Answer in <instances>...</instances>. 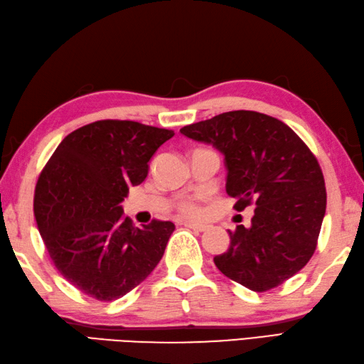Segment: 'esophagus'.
Returning <instances> with one entry per match:
<instances>
[{"mask_svg": "<svg viewBox=\"0 0 364 364\" xmlns=\"http://www.w3.org/2000/svg\"><path fill=\"white\" fill-rule=\"evenodd\" d=\"M184 226L193 229V230H197V232H203V230H207L208 226L207 224H202V223H193V221H186L184 223Z\"/></svg>", "mask_w": 364, "mask_h": 364, "instance_id": "1", "label": "esophagus"}]
</instances>
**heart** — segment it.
<instances>
[{"label":"heart","instance_id":"1","mask_svg":"<svg viewBox=\"0 0 364 364\" xmlns=\"http://www.w3.org/2000/svg\"><path fill=\"white\" fill-rule=\"evenodd\" d=\"M183 211H184V213L191 215V216H196V215H199L200 210L197 208L194 203H184V205H183Z\"/></svg>","mask_w":364,"mask_h":364}]
</instances>
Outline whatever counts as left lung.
<instances>
[{
	"label": "left lung",
	"instance_id": "left-lung-1",
	"mask_svg": "<svg viewBox=\"0 0 364 364\" xmlns=\"http://www.w3.org/2000/svg\"><path fill=\"white\" fill-rule=\"evenodd\" d=\"M181 135L224 156L234 208L253 205L251 226L229 232L230 247L213 261L230 280L267 291L291 279L316 248L326 211L318 162L287 124L256 111H229L183 127Z\"/></svg>",
	"mask_w": 364,
	"mask_h": 364
}]
</instances>
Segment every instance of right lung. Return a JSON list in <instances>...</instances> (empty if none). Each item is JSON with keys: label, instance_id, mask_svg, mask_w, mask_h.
Instances as JSON below:
<instances>
[{"label": "right lung", "instance_id": "add662e5", "mask_svg": "<svg viewBox=\"0 0 364 364\" xmlns=\"http://www.w3.org/2000/svg\"><path fill=\"white\" fill-rule=\"evenodd\" d=\"M173 135L134 121H97L65 136L46 164L35 191L38 230L58 272L79 291L119 299L162 259L175 224L135 228L122 202Z\"/></svg>", "mask_w": 364, "mask_h": 364}]
</instances>
